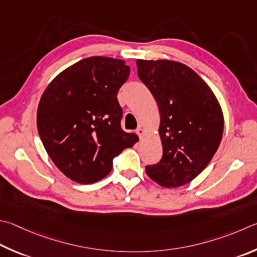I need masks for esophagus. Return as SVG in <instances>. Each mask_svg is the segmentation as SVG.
<instances>
[{"label": "esophagus", "mask_w": 257, "mask_h": 257, "mask_svg": "<svg viewBox=\"0 0 257 257\" xmlns=\"http://www.w3.org/2000/svg\"><path fill=\"white\" fill-rule=\"evenodd\" d=\"M136 134L138 135L139 137L142 138V137L144 136V134H145V133H144V129H143L142 127H138V128H137V130H136Z\"/></svg>", "instance_id": "34e87169"}]
</instances>
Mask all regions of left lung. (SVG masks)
I'll use <instances>...</instances> for the list:
<instances>
[{"label":"left lung","mask_w":257,"mask_h":257,"mask_svg":"<svg viewBox=\"0 0 257 257\" xmlns=\"http://www.w3.org/2000/svg\"><path fill=\"white\" fill-rule=\"evenodd\" d=\"M136 64L161 113L163 156L146 166V173L164 188L184 185L206 169L220 145V104L207 83L184 64L143 59Z\"/></svg>","instance_id":"8db88e82"}]
</instances>
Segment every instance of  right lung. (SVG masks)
<instances>
[{"label":"right lung","instance_id":"add662e5","mask_svg":"<svg viewBox=\"0 0 257 257\" xmlns=\"http://www.w3.org/2000/svg\"><path fill=\"white\" fill-rule=\"evenodd\" d=\"M123 60L88 57L56 76L41 96L37 128L55 165L69 179L91 184L112 170V161L138 141L121 128L116 94L128 80Z\"/></svg>","mask_w":257,"mask_h":257}]
</instances>
